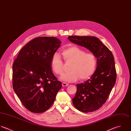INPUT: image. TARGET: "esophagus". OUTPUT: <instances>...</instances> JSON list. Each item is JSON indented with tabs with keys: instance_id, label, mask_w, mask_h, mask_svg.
I'll return each instance as SVG.
<instances>
[{
	"instance_id": "obj_1",
	"label": "esophagus",
	"mask_w": 131,
	"mask_h": 131,
	"mask_svg": "<svg viewBox=\"0 0 131 131\" xmlns=\"http://www.w3.org/2000/svg\"><path fill=\"white\" fill-rule=\"evenodd\" d=\"M68 85H69V84H67V83H64V82L62 83V86H63V87L67 86H68Z\"/></svg>"
}]
</instances>
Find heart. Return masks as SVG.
Instances as JSON below:
<instances>
[{
    "label": "heart",
    "instance_id": "1",
    "mask_svg": "<svg viewBox=\"0 0 131 131\" xmlns=\"http://www.w3.org/2000/svg\"><path fill=\"white\" fill-rule=\"evenodd\" d=\"M61 54L66 63L71 62L69 67L70 71L61 77L62 81L73 82L79 78L85 80L94 73L96 65V58L94 53L86 52L78 46H72L63 49ZM50 66L56 74L60 75L64 73V63L58 53L52 55Z\"/></svg>",
    "mask_w": 131,
    "mask_h": 131
}]
</instances>
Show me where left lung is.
<instances>
[{"mask_svg":"<svg viewBox=\"0 0 131 131\" xmlns=\"http://www.w3.org/2000/svg\"><path fill=\"white\" fill-rule=\"evenodd\" d=\"M68 39L85 47L97 58L96 69L90 79L77 85V90L72 103L79 111L87 113L100 108L106 103L116 80L113 55L97 38L70 36Z\"/></svg>","mask_w":131,"mask_h":131,"instance_id":"obj_1","label":"left lung"}]
</instances>
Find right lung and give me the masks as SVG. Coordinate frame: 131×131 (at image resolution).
<instances>
[{
	"mask_svg": "<svg viewBox=\"0 0 131 131\" xmlns=\"http://www.w3.org/2000/svg\"><path fill=\"white\" fill-rule=\"evenodd\" d=\"M61 42L57 38H35L20 51L13 64V87L23 105L40 113L53 104L62 88L51 71L52 55Z\"/></svg>",
	"mask_w": 131,
	"mask_h": 131,
	"instance_id": "obj_1",
	"label": "right lung"
}]
</instances>
